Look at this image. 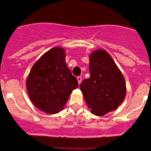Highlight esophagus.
Listing matches in <instances>:
<instances>
[{"instance_id":"obj_1","label":"esophagus","mask_w":151,"mask_h":151,"mask_svg":"<svg viewBox=\"0 0 151 151\" xmlns=\"http://www.w3.org/2000/svg\"><path fill=\"white\" fill-rule=\"evenodd\" d=\"M77 81H78V84H80L81 82V80H82V77H81V76H79V77H77Z\"/></svg>"}]
</instances>
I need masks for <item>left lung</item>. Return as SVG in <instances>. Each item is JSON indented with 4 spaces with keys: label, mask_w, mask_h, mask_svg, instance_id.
<instances>
[{
    "label": "left lung",
    "mask_w": 151,
    "mask_h": 151,
    "mask_svg": "<svg viewBox=\"0 0 151 151\" xmlns=\"http://www.w3.org/2000/svg\"><path fill=\"white\" fill-rule=\"evenodd\" d=\"M90 77L82 81L80 89L91 112L102 116L115 110L126 96L125 79L113 59L104 50L89 57Z\"/></svg>",
    "instance_id": "1"
}]
</instances>
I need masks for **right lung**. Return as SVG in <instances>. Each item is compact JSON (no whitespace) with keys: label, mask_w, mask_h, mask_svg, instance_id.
<instances>
[{"label":"right lung","mask_w":151,"mask_h":151,"mask_svg":"<svg viewBox=\"0 0 151 151\" xmlns=\"http://www.w3.org/2000/svg\"><path fill=\"white\" fill-rule=\"evenodd\" d=\"M26 86L37 108L47 114L60 111L78 87L77 78L66 65L65 50L58 47L45 53L32 66Z\"/></svg>","instance_id":"add662e5"}]
</instances>
